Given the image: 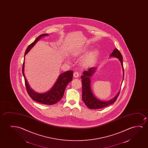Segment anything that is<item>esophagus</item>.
<instances>
[{"label": "esophagus", "instance_id": "esophagus-1", "mask_svg": "<svg viewBox=\"0 0 148 148\" xmlns=\"http://www.w3.org/2000/svg\"><path fill=\"white\" fill-rule=\"evenodd\" d=\"M73 76H74V77H75V78H77V77H78L79 76V73L77 72V71H75V72L73 74Z\"/></svg>", "mask_w": 148, "mask_h": 148}]
</instances>
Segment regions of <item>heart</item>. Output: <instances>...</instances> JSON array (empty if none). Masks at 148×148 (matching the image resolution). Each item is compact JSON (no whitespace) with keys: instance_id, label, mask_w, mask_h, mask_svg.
<instances>
[{"instance_id":"heart-1","label":"heart","mask_w":148,"mask_h":148,"mask_svg":"<svg viewBox=\"0 0 148 148\" xmlns=\"http://www.w3.org/2000/svg\"><path fill=\"white\" fill-rule=\"evenodd\" d=\"M98 51L97 50L92 51L87 55L84 60V63L86 65H90L93 63L97 59L98 55Z\"/></svg>"}]
</instances>
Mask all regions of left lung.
Listing matches in <instances>:
<instances>
[{"label":"left lung","instance_id":"left-lung-1","mask_svg":"<svg viewBox=\"0 0 148 148\" xmlns=\"http://www.w3.org/2000/svg\"><path fill=\"white\" fill-rule=\"evenodd\" d=\"M110 57L117 58L119 60L121 63L122 67L124 72L123 65V57L121 53L117 49H114L113 51L110 55ZM95 68L91 67L87 71H85L81 76L82 85V99L85 105L91 109H97L107 107L108 106L113 103L119 95L120 91L113 99L108 101H102L97 99L94 96L90 87V77L92 76L93 73L95 72Z\"/></svg>","mask_w":148,"mask_h":148}]
</instances>
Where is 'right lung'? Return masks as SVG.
Segmentation results:
<instances>
[{
    "label": "right lung",
    "mask_w": 148,
    "mask_h": 148,
    "mask_svg": "<svg viewBox=\"0 0 148 148\" xmlns=\"http://www.w3.org/2000/svg\"><path fill=\"white\" fill-rule=\"evenodd\" d=\"M48 35V34H43L39 35L34 42L29 45L26 49V51L25 53V56L28 53L29 51L35 43L39 40L41 37ZM24 61L23 64L22 72L25 79V83L26 85L27 91L31 98L34 101H37L39 103H42L45 105H51L57 103L61 100L63 97L65 88L68 85V84L73 79V71H68L64 73L61 74L59 76L57 82L53 88L49 90L48 92L45 93H39L36 92L33 90L29 86L27 82L26 79L25 77L24 73Z\"/></svg>",
    "instance_id": "right-lung-1"
}]
</instances>
